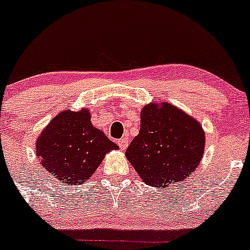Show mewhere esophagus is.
<instances>
[{"mask_svg":"<svg viewBox=\"0 0 250 250\" xmlns=\"http://www.w3.org/2000/svg\"><path fill=\"white\" fill-rule=\"evenodd\" d=\"M128 143H130V141H128L127 137H123V138H120L119 141H118V144H119V148L123 149V150H125V149L127 148Z\"/></svg>","mask_w":250,"mask_h":250,"instance_id":"esophagus-1","label":"esophagus"}]
</instances>
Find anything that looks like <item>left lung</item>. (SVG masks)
<instances>
[{"label":"left lung","instance_id":"1","mask_svg":"<svg viewBox=\"0 0 250 250\" xmlns=\"http://www.w3.org/2000/svg\"><path fill=\"white\" fill-rule=\"evenodd\" d=\"M205 132L200 123L172 104H150L126 158L148 185L166 188L187 178L201 161Z\"/></svg>","mask_w":250,"mask_h":250}]
</instances>
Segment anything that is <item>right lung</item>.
Listing matches in <instances>:
<instances>
[{
	"mask_svg": "<svg viewBox=\"0 0 250 250\" xmlns=\"http://www.w3.org/2000/svg\"><path fill=\"white\" fill-rule=\"evenodd\" d=\"M118 149L90 122L89 110H65L50 122L36 144L41 165L66 184H81L92 176L108 151Z\"/></svg>",
	"mask_w": 250,
	"mask_h": 250,
	"instance_id": "obj_1",
	"label": "right lung"
}]
</instances>
